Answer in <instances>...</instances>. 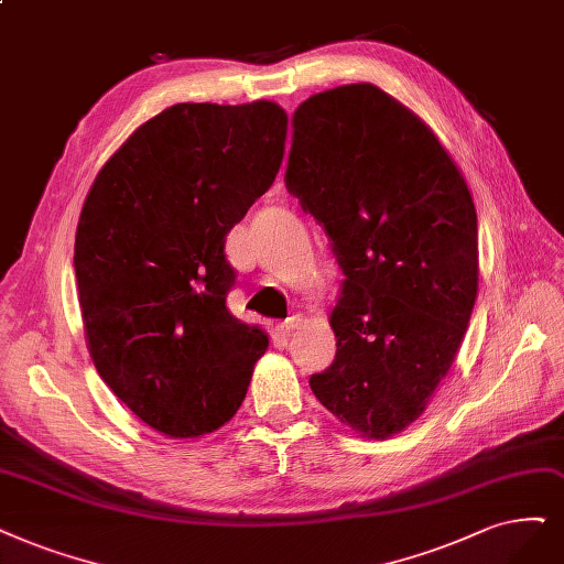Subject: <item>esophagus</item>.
<instances>
[{"label":"esophagus","mask_w":564,"mask_h":564,"mask_svg":"<svg viewBox=\"0 0 564 564\" xmlns=\"http://www.w3.org/2000/svg\"><path fill=\"white\" fill-rule=\"evenodd\" d=\"M300 323H302V318H300V316H290V318H285V321L279 325L281 335H290V332L300 327Z\"/></svg>","instance_id":"esophagus-1"}]
</instances>
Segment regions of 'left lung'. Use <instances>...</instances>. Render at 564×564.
<instances>
[{
    "instance_id": "obj_1",
    "label": "left lung",
    "mask_w": 564,
    "mask_h": 564,
    "mask_svg": "<svg viewBox=\"0 0 564 564\" xmlns=\"http://www.w3.org/2000/svg\"><path fill=\"white\" fill-rule=\"evenodd\" d=\"M285 187L344 271L337 356L308 386L344 425L386 440L425 411L465 337L478 290L469 187L427 124L371 83L300 104Z\"/></svg>"
}]
</instances>
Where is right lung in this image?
I'll return each instance as SVG.
<instances>
[{
	"label": "right lung",
	"instance_id": "obj_1",
	"mask_svg": "<svg viewBox=\"0 0 564 564\" xmlns=\"http://www.w3.org/2000/svg\"><path fill=\"white\" fill-rule=\"evenodd\" d=\"M285 132L274 101L174 104L120 145L83 204L74 269L93 362L174 440L232 419L269 346L227 311L225 237L274 183Z\"/></svg>",
	"mask_w": 564,
	"mask_h": 564
}]
</instances>
